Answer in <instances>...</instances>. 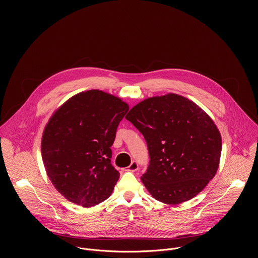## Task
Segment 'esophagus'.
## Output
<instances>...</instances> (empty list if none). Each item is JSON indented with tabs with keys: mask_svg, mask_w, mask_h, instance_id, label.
Segmentation results:
<instances>
[{
	"mask_svg": "<svg viewBox=\"0 0 258 258\" xmlns=\"http://www.w3.org/2000/svg\"><path fill=\"white\" fill-rule=\"evenodd\" d=\"M139 169V163L137 162V161H133L132 163H131V165H128L127 167H126V170L127 171H136V170H138Z\"/></svg>",
	"mask_w": 258,
	"mask_h": 258,
	"instance_id": "1",
	"label": "esophagus"
}]
</instances>
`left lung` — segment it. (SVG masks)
Wrapping results in <instances>:
<instances>
[{"mask_svg":"<svg viewBox=\"0 0 258 258\" xmlns=\"http://www.w3.org/2000/svg\"><path fill=\"white\" fill-rule=\"evenodd\" d=\"M125 118L147 143L150 161L141 178L156 200L188 201L215 175L222 137L192 101L175 94L149 98L132 108Z\"/></svg>","mask_w":258,"mask_h":258,"instance_id":"8db88e82","label":"left lung"}]
</instances>
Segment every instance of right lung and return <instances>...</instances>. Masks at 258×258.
Returning a JSON list of instances; mask_svg holds the SVG:
<instances>
[{
  "mask_svg": "<svg viewBox=\"0 0 258 258\" xmlns=\"http://www.w3.org/2000/svg\"><path fill=\"white\" fill-rule=\"evenodd\" d=\"M127 111L119 98L91 90L70 98L49 120L42 139L45 168L70 202L91 207L111 195L119 172L110 148Z\"/></svg>",
  "mask_w": 258,
  "mask_h": 258,
  "instance_id": "add662e5",
  "label": "right lung"
}]
</instances>
